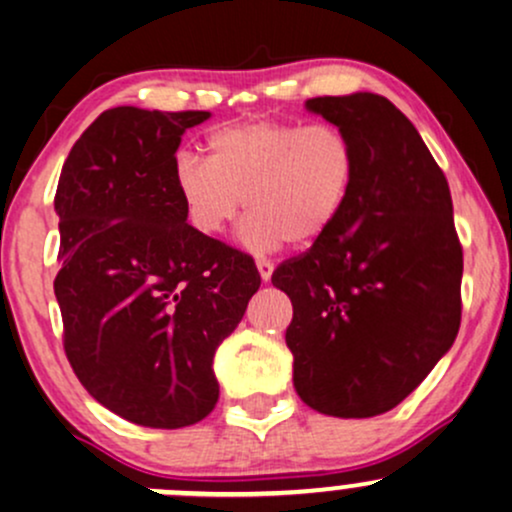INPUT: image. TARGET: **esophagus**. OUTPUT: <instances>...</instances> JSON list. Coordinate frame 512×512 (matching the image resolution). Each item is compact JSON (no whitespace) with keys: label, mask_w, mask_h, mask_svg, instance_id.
I'll use <instances>...</instances> for the list:
<instances>
[{"label":"esophagus","mask_w":512,"mask_h":512,"mask_svg":"<svg viewBox=\"0 0 512 512\" xmlns=\"http://www.w3.org/2000/svg\"><path fill=\"white\" fill-rule=\"evenodd\" d=\"M257 272H260L262 282H270L272 272H274V265H272L270 260H257Z\"/></svg>","instance_id":"1"}]
</instances>
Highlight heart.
I'll list each match as a JSON object with an SVG mask.
<instances>
[{
	"label": "heart",
	"instance_id": "1",
	"mask_svg": "<svg viewBox=\"0 0 512 512\" xmlns=\"http://www.w3.org/2000/svg\"><path fill=\"white\" fill-rule=\"evenodd\" d=\"M208 159L181 152L171 179L186 220L206 238L240 213L252 250L282 242L311 245L338 223L358 176V149L341 127L255 120L220 127L206 139Z\"/></svg>",
	"mask_w": 512,
	"mask_h": 512
}]
</instances>
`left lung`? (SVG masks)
<instances>
[{"mask_svg": "<svg viewBox=\"0 0 512 512\" xmlns=\"http://www.w3.org/2000/svg\"><path fill=\"white\" fill-rule=\"evenodd\" d=\"M341 127L358 176L338 223L272 284L292 299L294 387L311 410L375 417L400 405L451 348L464 252L444 171L383 95L311 98Z\"/></svg>", "mask_w": 512, "mask_h": 512, "instance_id": "obj_1", "label": "left lung"}]
</instances>
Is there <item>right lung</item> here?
Masks as SVG:
<instances>
[{"mask_svg":"<svg viewBox=\"0 0 512 512\" xmlns=\"http://www.w3.org/2000/svg\"><path fill=\"white\" fill-rule=\"evenodd\" d=\"M211 112L112 107L73 144L53 292L85 390L127 422L181 429L218 402L215 348L260 289L252 257L186 223L176 149Z\"/></svg>","mask_w":512,"mask_h":512,"instance_id":"1","label":"right lung"}]
</instances>
